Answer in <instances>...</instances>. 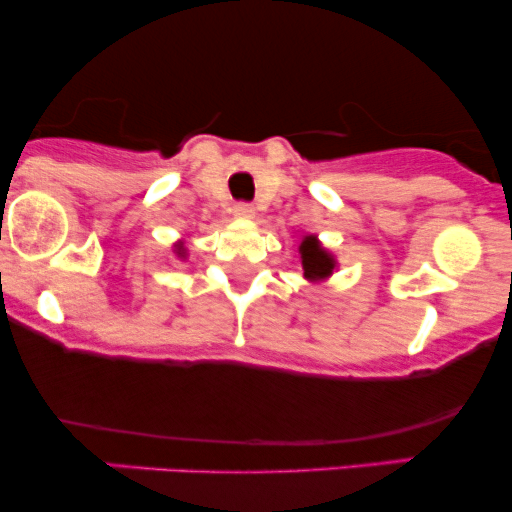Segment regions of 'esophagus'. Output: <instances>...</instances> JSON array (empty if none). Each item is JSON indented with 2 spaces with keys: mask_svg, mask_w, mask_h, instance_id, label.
Instances as JSON below:
<instances>
[{
  "mask_svg": "<svg viewBox=\"0 0 512 512\" xmlns=\"http://www.w3.org/2000/svg\"><path fill=\"white\" fill-rule=\"evenodd\" d=\"M233 216H236V219H255V209H252L250 204H236Z\"/></svg>",
  "mask_w": 512,
  "mask_h": 512,
  "instance_id": "34e87169",
  "label": "esophagus"
}]
</instances>
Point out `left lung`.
I'll return each mask as SVG.
<instances>
[{"mask_svg": "<svg viewBox=\"0 0 512 512\" xmlns=\"http://www.w3.org/2000/svg\"><path fill=\"white\" fill-rule=\"evenodd\" d=\"M298 252H301L303 276L310 284H322V281L330 279V276L339 269L337 257L320 243V238H317L315 233H305Z\"/></svg>", "mask_w": 512, "mask_h": 512, "instance_id": "1", "label": "left lung"}]
</instances>
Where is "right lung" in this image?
<instances>
[{"label":"right lung","mask_w":512,"mask_h":512,"mask_svg":"<svg viewBox=\"0 0 512 512\" xmlns=\"http://www.w3.org/2000/svg\"><path fill=\"white\" fill-rule=\"evenodd\" d=\"M173 255L178 257L180 262L187 260V245H185V240H175V243H173Z\"/></svg>","instance_id":"add662e5"}]
</instances>
